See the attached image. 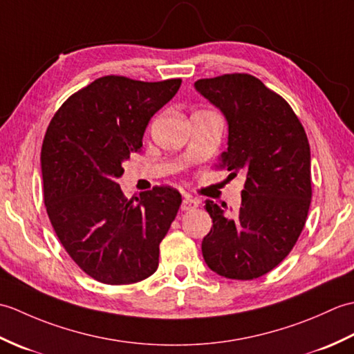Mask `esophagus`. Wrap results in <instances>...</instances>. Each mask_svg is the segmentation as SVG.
<instances>
[{"label":"esophagus","instance_id":"esophagus-1","mask_svg":"<svg viewBox=\"0 0 354 354\" xmlns=\"http://www.w3.org/2000/svg\"><path fill=\"white\" fill-rule=\"evenodd\" d=\"M199 205V202L196 199H193L192 196H184V201L181 204V209L183 212H192V209H194Z\"/></svg>","mask_w":354,"mask_h":354}]
</instances>
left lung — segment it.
I'll return each instance as SVG.
<instances>
[{
	"instance_id": "1",
	"label": "left lung",
	"mask_w": 354,
	"mask_h": 354,
	"mask_svg": "<svg viewBox=\"0 0 354 354\" xmlns=\"http://www.w3.org/2000/svg\"><path fill=\"white\" fill-rule=\"evenodd\" d=\"M194 88L227 120L222 167L245 175L234 214L205 201L213 227L202 255L216 274L254 280L280 265L304 228L312 199L309 141L289 103L251 74L201 79Z\"/></svg>"
}]
</instances>
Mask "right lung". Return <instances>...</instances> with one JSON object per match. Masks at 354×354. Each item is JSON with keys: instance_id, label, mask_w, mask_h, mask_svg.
<instances>
[{"instance_id": "obj_1", "label": "right lung", "mask_w": 354, "mask_h": 354, "mask_svg": "<svg viewBox=\"0 0 354 354\" xmlns=\"http://www.w3.org/2000/svg\"><path fill=\"white\" fill-rule=\"evenodd\" d=\"M179 86L181 79L100 77L59 108L45 133L41 169L50 222L70 257L97 281L137 283L158 268L181 194L153 187L126 199L117 179L140 152L149 120Z\"/></svg>"}]
</instances>
